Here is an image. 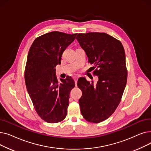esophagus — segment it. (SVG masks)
<instances>
[{
	"label": "esophagus",
	"instance_id": "1",
	"mask_svg": "<svg viewBox=\"0 0 151 151\" xmlns=\"http://www.w3.org/2000/svg\"><path fill=\"white\" fill-rule=\"evenodd\" d=\"M74 81H75V85L76 86H77V81H78V78L77 77H75L74 78Z\"/></svg>",
	"mask_w": 151,
	"mask_h": 151
}]
</instances>
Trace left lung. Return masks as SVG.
<instances>
[{
    "label": "left lung",
    "instance_id": "8db88e82",
    "mask_svg": "<svg viewBox=\"0 0 151 151\" xmlns=\"http://www.w3.org/2000/svg\"><path fill=\"white\" fill-rule=\"evenodd\" d=\"M76 39L99 78L96 85L84 78L78 80L81 112L87 121L99 123L111 116L121 101L127 80L125 51L119 40L106 33H80Z\"/></svg>",
    "mask_w": 151,
    "mask_h": 151
}]
</instances>
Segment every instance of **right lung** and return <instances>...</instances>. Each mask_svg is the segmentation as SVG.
<instances>
[{
    "mask_svg": "<svg viewBox=\"0 0 151 151\" xmlns=\"http://www.w3.org/2000/svg\"><path fill=\"white\" fill-rule=\"evenodd\" d=\"M76 35L51 32L36 38L30 47L24 72L26 88L37 113L48 123L61 122L67 114L70 92L75 84L70 76L59 83L55 67Z\"/></svg>",
    "mask_w": 151,
    "mask_h": 151,
    "instance_id": "1",
    "label": "right lung"
}]
</instances>
